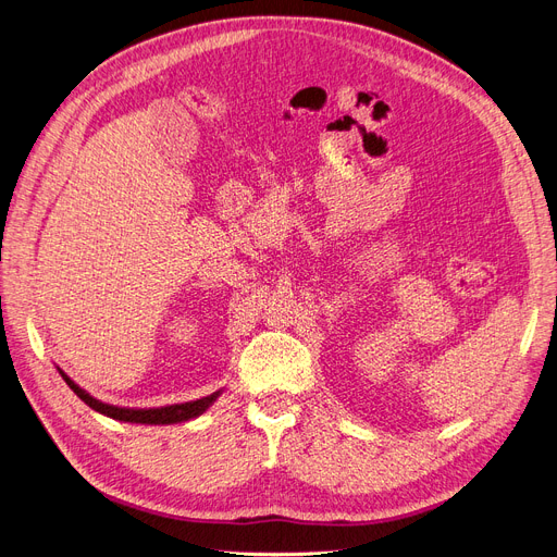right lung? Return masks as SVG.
<instances>
[{"mask_svg": "<svg viewBox=\"0 0 557 557\" xmlns=\"http://www.w3.org/2000/svg\"><path fill=\"white\" fill-rule=\"evenodd\" d=\"M61 376L65 379V384L87 404L90 408H95L97 413L120 420V422H131V424H178V422H187L194 420L198 416H202L208 408L219 399V395L223 391H216L208 397H200L194 401H185V404H169V406H160V408H126V406H112L106 401H99L97 397H92L87 391H83L78 384H74L72 379L58 368Z\"/></svg>", "mask_w": 557, "mask_h": 557, "instance_id": "add662e5", "label": "right lung"}]
</instances>
